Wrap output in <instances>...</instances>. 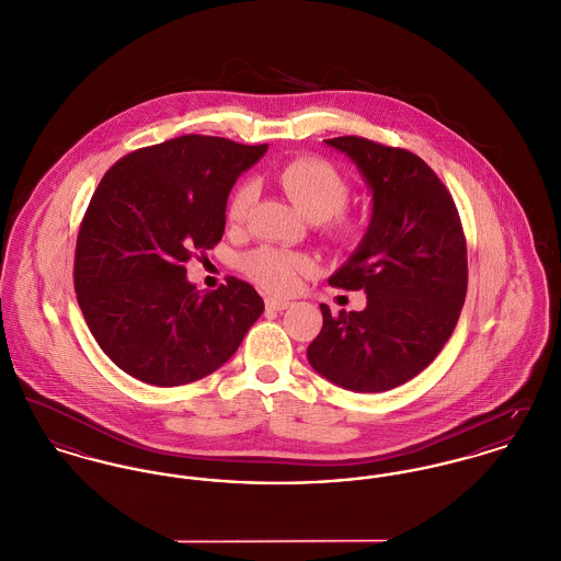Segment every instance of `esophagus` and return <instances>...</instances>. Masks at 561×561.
Returning <instances> with one entry per match:
<instances>
[{
	"instance_id": "obj_1",
	"label": "esophagus",
	"mask_w": 561,
	"mask_h": 561,
	"mask_svg": "<svg viewBox=\"0 0 561 561\" xmlns=\"http://www.w3.org/2000/svg\"><path fill=\"white\" fill-rule=\"evenodd\" d=\"M265 306L270 310H285V308L291 306V302L289 300H280V298H265Z\"/></svg>"
}]
</instances>
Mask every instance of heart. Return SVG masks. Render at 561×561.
I'll use <instances>...</instances> for the list:
<instances>
[{
  "label": "heart",
  "instance_id": "b5f03b06",
  "mask_svg": "<svg viewBox=\"0 0 561 561\" xmlns=\"http://www.w3.org/2000/svg\"><path fill=\"white\" fill-rule=\"evenodd\" d=\"M274 180L308 220L312 222L328 220L330 236L334 240L347 242L350 238L356 236V222L339 214L347 204L350 184L330 162L319 158H298L283 164L274 173ZM251 202H253V186L249 182H242L229 197V205H227L229 220L231 222L244 220ZM242 267L267 291L285 294L298 285L300 276L308 270V259L298 253L274 249V247H261L244 256Z\"/></svg>",
  "mask_w": 561,
  "mask_h": 561
}]
</instances>
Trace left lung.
Listing matches in <instances>:
<instances>
[{"instance_id": "left-lung-1", "label": "left lung", "mask_w": 561, "mask_h": 561, "mask_svg": "<svg viewBox=\"0 0 561 561\" xmlns=\"http://www.w3.org/2000/svg\"><path fill=\"white\" fill-rule=\"evenodd\" d=\"M345 153L370 191V220L330 285L366 294L362 310L332 314L308 345L310 366L352 392H386L424 370L459 321L467 247L459 211L435 171L415 153L362 137L325 139Z\"/></svg>"}]
</instances>
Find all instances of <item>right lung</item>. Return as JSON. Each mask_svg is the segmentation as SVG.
I'll use <instances>...</instances> for the list:
<instances>
[{"mask_svg": "<svg viewBox=\"0 0 561 561\" xmlns=\"http://www.w3.org/2000/svg\"><path fill=\"white\" fill-rule=\"evenodd\" d=\"M267 152L184 135L117 160L77 238L75 289L102 352L130 377L184 386L233 356L263 312L255 287L229 278L202 294L184 263L225 233L227 197Z\"/></svg>", "mask_w": 561, "mask_h": 561, "instance_id": "1", "label": "right lung"}]
</instances>
